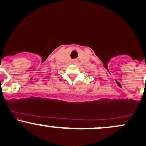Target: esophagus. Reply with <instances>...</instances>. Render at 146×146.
<instances>
[{
    "label": "esophagus",
    "mask_w": 146,
    "mask_h": 146,
    "mask_svg": "<svg viewBox=\"0 0 146 146\" xmlns=\"http://www.w3.org/2000/svg\"><path fill=\"white\" fill-rule=\"evenodd\" d=\"M78 62V60H77V59H74L73 60V64H77Z\"/></svg>",
    "instance_id": "esophagus-1"
}]
</instances>
